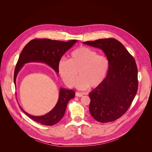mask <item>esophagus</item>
<instances>
[{"label": "esophagus", "instance_id": "1", "mask_svg": "<svg viewBox=\"0 0 152 152\" xmlns=\"http://www.w3.org/2000/svg\"><path fill=\"white\" fill-rule=\"evenodd\" d=\"M76 96V97H82L83 96V94L80 93H78V92H76V94H75Z\"/></svg>", "mask_w": 152, "mask_h": 152}]
</instances>
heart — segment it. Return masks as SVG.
<instances>
[{"label": "heart", "mask_w": 152, "mask_h": 152, "mask_svg": "<svg viewBox=\"0 0 152 152\" xmlns=\"http://www.w3.org/2000/svg\"><path fill=\"white\" fill-rule=\"evenodd\" d=\"M110 67L107 58L87 48L82 46L74 50L69 60L61 59L58 62L59 73L69 87H73L77 79H80L76 87L85 90L89 87L96 88L104 82Z\"/></svg>", "instance_id": "heart-1"}]
</instances>
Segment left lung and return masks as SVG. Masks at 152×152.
Instances as JSON below:
<instances>
[{
	"label": "left lung",
	"mask_w": 152,
	"mask_h": 152,
	"mask_svg": "<svg viewBox=\"0 0 152 152\" xmlns=\"http://www.w3.org/2000/svg\"><path fill=\"white\" fill-rule=\"evenodd\" d=\"M83 44L103 51L110 67L103 83L89 93V111L100 123L116 120L131 106L138 90V69L134 58L114 38L99 39Z\"/></svg>",
	"instance_id": "left-lung-1"
}]
</instances>
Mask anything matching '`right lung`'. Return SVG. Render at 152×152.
Returning a JSON list of instances; mask_svg holds the SVG:
<instances>
[{
    "label": "right lung",
    "mask_w": 152,
    "mask_h": 152,
    "mask_svg": "<svg viewBox=\"0 0 152 152\" xmlns=\"http://www.w3.org/2000/svg\"><path fill=\"white\" fill-rule=\"evenodd\" d=\"M77 41L76 39L64 42L50 39H34L29 41L21 51L16 64L14 75L15 86L17 75L26 63H45L53 69L58 75V62L61 57ZM75 96V92L73 90L61 87L59 98L55 107L49 113L41 116L30 115L20 106V107L26 115L35 121L41 124L52 126L62 119L66 112L68 102Z\"/></svg>",
    "instance_id": "obj_1"
}]
</instances>
